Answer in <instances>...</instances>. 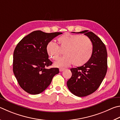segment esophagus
Instances as JSON below:
<instances>
[{"mask_svg": "<svg viewBox=\"0 0 120 120\" xmlns=\"http://www.w3.org/2000/svg\"><path fill=\"white\" fill-rule=\"evenodd\" d=\"M64 68H60L59 69V71H60V72H62V71H64Z\"/></svg>", "mask_w": 120, "mask_h": 120, "instance_id": "esophagus-1", "label": "esophagus"}]
</instances>
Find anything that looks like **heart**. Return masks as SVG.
<instances>
[{
  "label": "heart",
  "instance_id": "heart-1",
  "mask_svg": "<svg viewBox=\"0 0 120 120\" xmlns=\"http://www.w3.org/2000/svg\"><path fill=\"white\" fill-rule=\"evenodd\" d=\"M58 45L49 42L46 50L49 57L53 60H58L64 50V57L54 62V66L65 68L72 64L76 67L86 64L91 58L93 53V45L90 39L86 36L71 35L66 34L58 38Z\"/></svg>",
  "mask_w": 120,
  "mask_h": 120
}]
</instances>
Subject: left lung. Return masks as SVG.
Masks as SVG:
<instances>
[{
  "label": "left lung",
  "mask_w": 120,
  "mask_h": 120,
  "mask_svg": "<svg viewBox=\"0 0 120 120\" xmlns=\"http://www.w3.org/2000/svg\"><path fill=\"white\" fill-rule=\"evenodd\" d=\"M78 33L84 34L90 39L93 53L86 64L70 69L72 76L67 84L72 93L82 97L95 92L103 80L108 69L107 51L105 45L93 32L84 30Z\"/></svg>",
  "instance_id": "8db88e82"
}]
</instances>
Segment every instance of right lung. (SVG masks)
I'll return each instance as SVG.
<instances>
[{"label": "right lung", "mask_w": 120, "mask_h": 120, "mask_svg": "<svg viewBox=\"0 0 120 120\" xmlns=\"http://www.w3.org/2000/svg\"><path fill=\"white\" fill-rule=\"evenodd\" d=\"M62 32H32L17 44L13 56V71L19 86L26 92L38 94L47 88L59 70L47 69L52 64L46 50L48 43Z\"/></svg>", "instance_id": "obj_1"}]
</instances>
